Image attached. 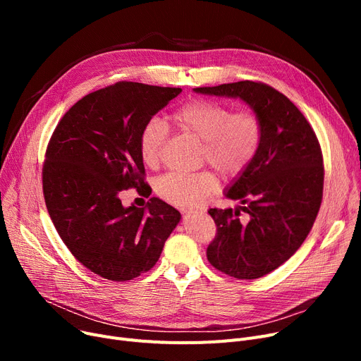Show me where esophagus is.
<instances>
[{"instance_id": "obj_1", "label": "esophagus", "mask_w": 361, "mask_h": 361, "mask_svg": "<svg viewBox=\"0 0 361 361\" xmlns=\"http://www.w3.org/2000/svg\"><path fill=\"white\" fill-rule=\"evenodd\" d=\"M187 215H200L203 214V211H185Z\"/></svg>"}]
</instances>
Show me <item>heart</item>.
<instances>
[{"label":"heart","instance_id":"heart-1","mask_svg":"<svg viewBox=\"0 0 361 361\" xmlns=\"http://www.w3.org/2000/svg\"><path fill=\"white\" fill-rule=\"evenodd\" d=\"M171 121L187 136L203 142L202 162L225 177H237L256 158L263 136V123L250 108L233 112L218 101L193 99L171 114ZM168 127L150 118L139 135V154L149 168H157L164 155ZM218 190V178L211 171L195 174L169 173L157 181V193L171 204L197 206Z\"/></svg>","mask_w":361,"mask_h":361}]
</instances>
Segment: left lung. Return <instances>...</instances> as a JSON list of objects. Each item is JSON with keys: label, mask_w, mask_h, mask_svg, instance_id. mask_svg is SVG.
<instances>
[{"label": "left lung", "mask_w": 361, "mask_h": 361, "mask_svg": "<svg viewBox=\"0 0 361 361\" xmlns=\"http://www.w3.org/2000/svg\"><path fill=\"white\" fill-rule=\"evenodd\" d=\"M193 90L240 98L262 118L257 155L225 192L241 206L207 211L216 235L206 250L218 271L237 279L260 278L287 262L312 230L324 195L320 145L300 109L268 85L244 80Z\"/></svg>", "instance_id": "1"}]
</instances>
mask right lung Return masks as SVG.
<instances>
[{"mask_svg":"<svg viewBox=\"0 0 361 361\" xmlns=\"http://www.w3.org/2000/svg\"><path fill=\"white\" fill-rule=\"evenodd\" d=\"M180 93L118 82L75 102L52 133L42 169L47 209L71 255L105 279L130 281L154 268L181 219L158 197L146 209L120 199L133 187L149 192L139 135Z\"/></svg>","mask_w":361,"mask_h":361,"instance_id":"right-lung-1","label":"right lung"}]
</instances>
